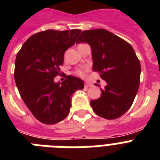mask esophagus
Segmentation results:
<instances>
[{
	"label": "esophagus",
	"mask_w": 160,
	"mask_h": 160,
	"mask_svg": "<svg viewBox=\"0 0 160 160\" xmlns=\"http://www.w3.org/2000/svg\"><path fill=\"white\" fill-rule=\"evenodd\" d=\"M85 88L91 87V86H93V84H91V83H90V82H86L85 84Z\"/></svg>",
	"instance_id": "1"
}]
</instances>
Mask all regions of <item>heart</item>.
I'll return each mask as SVG.
<instances>
[{"label":"heart","mask_w":160,"mask_h":160,"mask_svg":"<svg viewBox=\"0 0 160 160\" xmlns=\"http://www.w3.org/2000/svg\"><path fill=\"white\" fill-rule=\"evenodd\" d=\"M77 74L80 76H84L85 75V71L84 70H79V71H77Z\"/></svg>","instance_id":"1"}]
</instances>
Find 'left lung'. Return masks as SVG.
<instances>
[{
	"label": "left lung",
	"mask_w": 160,
	"mask_h": 160,
	"mask_svg": "<svg viewBox=\"0 0 160 160\" xmlns=\"http://www.w3.org/2000/svg\"><path fill=\"white\" fill-rule=\"evenodd\" d=\"M77 43L90 45L92 70L106 82L101 96L90 101L93 110L105 119L119 118L131 107L139 90L141 67L134 49L105 29L83 31Z\"/></svg>",
	"instance_id": "8db88e82"
}]
</instances>
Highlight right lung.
<instances>
[{"instance_id":"right-lung-1","label":"right lung","mask_w":160,"mask_h":160,"mask_svg":"<svg viewBox=\"0 0 160 160\" xmlns=\"http://www.w3.org/2000/svg\"><path fill=\"white\" fill-rule=\"evenodd\" d=\"M80 30H47L31 36L16 55L15 80L20 95L39 121L54 124L70 113L73 94L84 89V81L68 75L55 82L60 73L64 54L74 46Z\"/></svg>"}]
</instances>
